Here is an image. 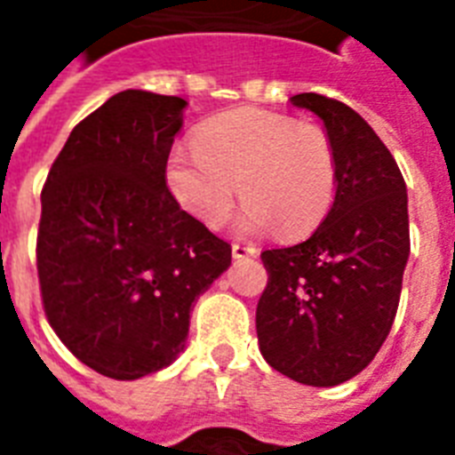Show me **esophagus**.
<instances>
[{"instance_id": "esophagus-1", "label": "esophagus", "mask_w": 455, "mask_h": 455, "mask_svg": "<svg viewBox=\"0 0 455 455\" xmlns=\"http://www.w3.org/2000/svg\"><path fill=\"white\" fill-rule=\"evenodd\" d=\"M231 252H234L235 259H245V257H255L257 248L255 245H248V243H234V245H231Z\"/></svg>"}]
</instances>
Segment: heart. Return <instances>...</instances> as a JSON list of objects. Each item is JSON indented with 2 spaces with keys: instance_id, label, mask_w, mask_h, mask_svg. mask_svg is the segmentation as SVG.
Segmentation results:
<instances>
[{
  "instance_id": "heart-1",
  "label": "heart",
  "mask_w": 455,
  "mask_h": 455,
  "mask_svg": "<svg viewBox=\"0 0 455 455\" xmlns=\"http://www.w3.org/2000/svg\"><path fill=\"white\" fill-rule=\"evenodd\" d=\"M164 184L186 214L221 227L245 200L238 228L302 238L323 221L335 196V151L318 124L259 108L210 117L196 132V151L174 148Z\"/></svg>"
}]
</instances>
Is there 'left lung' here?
<instances>
[{
    "label": "left lung",
    "mask_w": 455,
    "mask_h": 455,
    "mask_svg": "<svg viewBox=\"0 0 455 455\" xmlns=\"http://www.w3.org/2000/svg\"><path fill=\"white\" fill-rule=\"evenodd\" d=\"M335 151V200L307 241L264 250L269 281L257 304L259 352L311 387L349 380L373 361L395 323L411 252L409 196L395 157L345 103L298 94Z\"/></svg>",
    "instance_id": "1"
}]
</instances>
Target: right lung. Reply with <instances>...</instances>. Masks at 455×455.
<instances>
[{"label":"right lung","instance_id":"add662e5","mask_svg":"<svg viewBox=\"0 0 455 455\" xmlns=\"http://www.w3.org/2000/svg\"><path fill=\"white\" fill-rule=\"evenodd\" d=\"M186 101L141 89L82 120L42 188L37 276L60 342L96 373L137 380L184 352L193 302L231 245L186 214L164 163Z\"/></svg>","mask_w":455,"mask_h":455}]
</instances>
